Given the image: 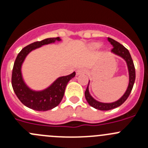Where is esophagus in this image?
Masks as SVG:
<instances>
[{"mask_svg": "<svg viewBox=\"0 0 148 148\" xmlns=\"http://www.w3.org/2000/svg\"><path fill=\"white\" fill-rule=\"evenodd\" d=\"M76 73H77V75H79V74H85V73H86V70H85L84 68H79V69H78L77 70Z\"/></svg>", "mask_w": 148, "mask_h": 148, "instance_id": "esophagus-1", "label": "esophagus"}]
</instances>
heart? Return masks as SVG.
<instances>
[{
  "label": "heart",
  "mask_w": 148,
  "mask_h": 148,
  "mask_svg": "<svg viewBox=\"0 0 148 148\" xmlns=\"http://www.w3.org/2000/svg\"><path fill=\"white\" fill-rule=\"evenodd\" d=\"M101 46H102V44H101L99 42H93V43H92V44H91V45H90L91 48H92V49H99V48Z\"/></svg>",
  "instance_id": "heart-1"
}]
</instances>
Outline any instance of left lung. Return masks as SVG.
Listing matches in <instances>:
<instances>
[{"instance_id":"1","label":"left lung","mask_w":148,"mask_h":148,"mask_svg":"<svg viewBox=\"0 0 148 148\" xmlns=\"http://www.w3.org/2000/svg\"><path fill=\"white\" fill-rule=\"evenodd\" d=\"M109 42L112 44L113 46V49H112L111 52L114 54L117 55V56H120L126 62L127 66L128 73H129V84H128L127 88L124 95L118 99V100L115 101L113 102L110 103H105L99 102V101L96 100L93 97L90 95L89 90V81L88 84L87 88H86V91H85V98H86V101L89 103L90 106H92L94 108L97 109L99 110H112V109L116 108V107H120L122 105L124 102L126 101L127 97H129L131 91H132V87H133L134 83H135V66H134L133 61H132L131 55L129 51L126 49L123 45L120 44V43L116 41L115 40L112 39L111 38H107Z\"/></svg>"}]
</instances>
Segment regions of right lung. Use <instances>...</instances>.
Segmentation results:
<instances>
[{
	"instance_id": "obj_1",
	"label": "right lung",
	"mask_w": 148,
	"mask_h": 148,
	"mask_svg": "<svg viewBox=\"0 0 148 148\" xmlns=\"http://www.w3.org/2000/svg\"><path fill=\"white\" fill-rule=\"evenodd\" d=\"M60 37L48 38L36 41L23 48L16 57L12 72V86L17 97L26 107L36 111H47L59 104L64 95L69 82L75 77V71L67 76L58 77L53 83L42 90H34L25 82L22 74V65L32 51L44 45L61 41Z\"/></svg>"
}]
</instances>
